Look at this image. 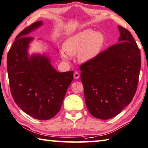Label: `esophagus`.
Here are the masks:
<instances>
[{
  "mask_svg": "<svg viewBox=\"0 0 148 148\" xmlns=\"http://www.w3.org/2000/svg\"><path fill=\"white\" fill-rule=\"evenodd\" d=\"M79 77H80V74L78 72H75L74 74V79H78Z\"/></svg>",
  "mask_w": 148,
  "mask_h": 148,
  "instance_id": "esophagus-1",
  "label": "esophagus"
}]
</instances>
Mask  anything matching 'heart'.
Returning a JSON list of instances; mask_svg holds the SVG:
<instances>
[{
    "instance_id": "b5f03b06",
    "label": "heart",
    "mask_w": 148,
    "mask_h": 148,
    "mask_svg": "<svg viewBox=\"0 0 148 148\" xmlns=\"http://www.w3.org/2000/svg\"><path fill=\"white\" fill-rule=\"evenodd\" d=\"M105 36L103 33L85 29L72 35L64 42V52H61L64 60H68V55L74 56L78 54V61L86 63L95 59L102 52L105 45Z\"/></svg>"
}]
</instances>
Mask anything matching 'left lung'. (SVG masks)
<instances>
[{
	"instance_id": "8db88e82",
	"label": "left lung",
	"mask_w": 148,
	"mask_h": 148,
	"mask_svg": "<svg viewBox=\"0 0 148 148\" xmlns=\"http://www.w3.org/2000/svg\"><path fill=\"white\" fill-rule=\"evenodd\" d=\"M119 43L80 66L85 102L95 118L108 120L132 102L141 68L140 50L129 30L118 26Z\"/></svg>"
}]
</instances>
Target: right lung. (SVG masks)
I'll list each match as a JSON object with an SVG mask.
<instances>
[{
  "instance_id": "obj_1",
  "label": "right lung",
  "mask_w": 148,
  "mask_h": 148,
  "mask_svg": "<svg viewBox=\"0 0 148 148\" xmlns=\"http://www.w3.org/2000/svg\"><path fill=\"white\" fill-rule=\"evenodd\" d=\"M42 25L32 23L17 35L7 55V71L15 103L32 118L47 120L60 111L74 72H57L44 55L28 57L33 38L28 34Z\"/></svg>"
}]
</instances>
